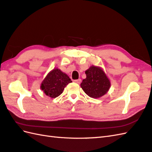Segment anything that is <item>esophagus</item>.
Instances as JSON below:
<instances>
[{"mask_svg":"<svg viewBox=\"0 0 152 152\" xmlns=\"http://www.w3.org/2000/svg\"><path fill=\"white\" fill-rule=\"evenodd\" d=\"M74 82L75 83H78V84H80V83H81V79H78V80H74Z\"/></svg>","mask_w":152,"mask_h":152,"instance_id":"esophagus-1","label":"esophagus"}]
</instances>
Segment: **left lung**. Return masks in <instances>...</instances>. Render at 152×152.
<instances>
[{
  "label": "left lung",
  "mask_w": 152,
  "mask_h": 152,
  "mask_svg": "<svg viewBox=\"0 0 152 152\" xmlns=\"http://www.w3.org/2000/svg\"><path fill=\"white\" fill-rule=\"evenodd\" d=\"M86 78L80 86L87 95L93 99H98L107 93L111 83L101 67L92 65L86 70Z\"/></svg>",
  "instance_id": "obj_1"
}]
</instances>
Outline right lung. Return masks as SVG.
Listing matches in <instances>:
<instances>
[{"label":"right lung","instance_id":"right-lung-1","mask_svg":"<svg viewBox=\"0 0 152 152\" xmlns=\"http://www.w3.org/2000/svg\"><path fill=\"white\" fill-rule=\"evenodd\" d=\"M71 82L66 74L56 68L47 74L41 83L40 89L47 96L53 99L59 96L64 88Z\"/></svg>","mask_w":152,"mask_h":152}]
</instances>
